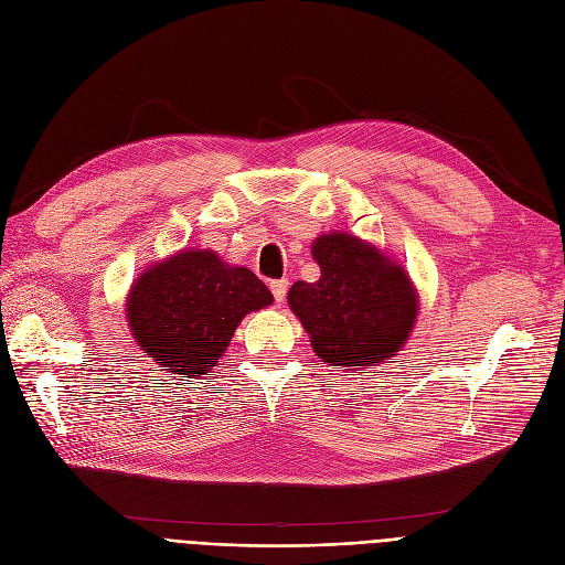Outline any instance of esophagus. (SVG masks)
I'll list each match as a JSON object with an SVG mask.
<instances>
[{"mask_svg": "<svg viewBox=\"0 0 565 565\" xmlns=\"http://www.w3.org/2000/svg\"><path fill=\"white\" fill-rule=\"evenodd\" d=\"M270 290H273L277 302H284L286 290H288V279H275V281H270Z\"/></svg>", "mask_w": 565, "mask_h": 565, "instance_id": "obj_1", "label": "esophagus"}]
</instances>
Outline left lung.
Segmentation results:
<instances>
[{"instance_id":"left-lung-1","label":"left lung","mask_w":565,"mask_h":565,"mask_svg":"<svg viewBox=\"0 0 565 565\" xmlns=\"http://www.w3.org/2000/svg\"><path fill=\"white\" fill-rule=\"evenodd\" d=\"M316 284L295 281L288 305L330 366L362 369L392 358L417 318V298L403 267L345 233L313 243Z\"/></svg>"}]
</instances>
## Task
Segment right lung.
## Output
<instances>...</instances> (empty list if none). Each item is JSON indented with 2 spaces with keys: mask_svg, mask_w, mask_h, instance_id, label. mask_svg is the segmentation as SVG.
Instances as JSON below:
<instances>
[{
  "mask_svg": "<svg viewBox=\"0 0 565 565\" xmlns=\"http://www.w3.org/2000/svg\"><path fill=\"white\" fill-rule=\"evenodd\" d=\"M267 305L270 288L247 267H231L213 252H181L139 277L128 320L164 373L201 377L222 358L237 322Z\"/></svg>",
  "mask_w": 565,
  "mask_h": 565,
  "instance_id": "right-lung-1",
  "label": "right lung"
}]
</instances>
